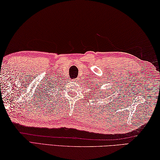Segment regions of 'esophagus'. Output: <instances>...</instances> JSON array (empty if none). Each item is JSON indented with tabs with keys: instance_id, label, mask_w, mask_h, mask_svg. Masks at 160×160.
Here are the masks:
<instances>
[{
	"instance_id": "obj_1",
	"label": "esophagus",
	"mask_w": 160,
	"mask_h": 160,
	"mask_svg": "<svg viewBox=\"0 0 160 160\" xmlns=\"http://www.w3.org/2000/svg\"><path fill=\"white\" fill-rule=\"evenodd\" d=\"M77 81H78V79H72V82H74V83H75V82H77Z\"/></svg>"
}]
</instances>
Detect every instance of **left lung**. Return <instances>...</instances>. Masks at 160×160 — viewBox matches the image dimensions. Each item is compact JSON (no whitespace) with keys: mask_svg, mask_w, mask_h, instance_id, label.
I'll use <instances>...</instances> for the list:
<instances>
[{"mask_svg":"<svg viewBox=\"0 0 160 160\" xmlns=\"http://www.w3.org/2000/svg\"><path fill=\"white\" fill-rule=\"evenodd\" d=\"M98 86H98V87H96L95 89L93 90V92L94 93V94L93 93V94H97L98 96V98H102V99H104V97H103L104 95L108 96V94H107V92H108H108H110V91H109L108 88L107 90L102 89V88L100 87V86L98 88ZM91 90H92V89H91Z\"/></svg>","mask_w":160,"mask_h":160,"instance_id":"1","label":"left lung"}]
</instances>
